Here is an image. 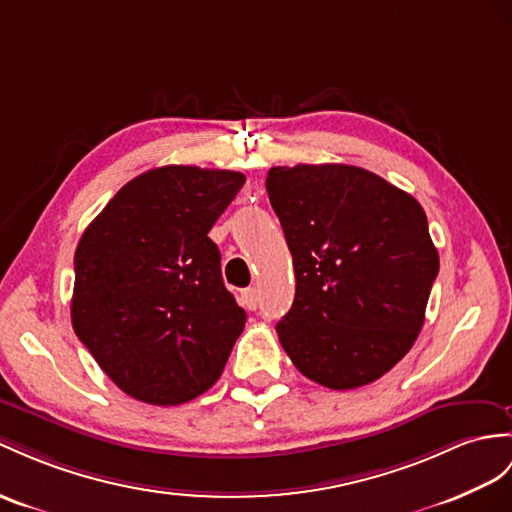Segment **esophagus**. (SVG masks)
<instances>
[{
	"label": "esophagus",
	"mask_w": 512,
	"mask_h": 512,
	"mask_svg": "<svg viewBox=\"0 0 512 512\" xmlns=\"http://www.w3.org/2000/svg\"><path fill=\"white\" fill-rule=\"evenodd\" d=\"M258 289H254V286H249V289H245L241 293V304L247 308V310H256L258 308Z\"/></svg>",
	"instance_id": "34e87169"
}]
</instances>
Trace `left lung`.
Returning a JSON list of instances; mask_svg holds the SVG:
<instances>
[{
	"label": "left lung",
	"mask_w": 512,
	"mask_h": 512,
	"mask_svg": "<svg viewBox=\"0 0 512 512\" xmlns=\"http://www.w3.org/2000/svg\"><path fill=\"white\" fill-rule=\"evenodd\" d=\"M267 193L295 267L284 352L334 391L382 378L417 341L439 273L423 208L352 165L271 167Z\"/></svg>",
	"instance_id": "8db88e82"
}]
</instances>
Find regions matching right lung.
I'll list each match as a JSON object with an SVG mask.
<instances>
[{"instance_id": "1", "label": "right lung", "mask_w": 512, "mask_h": 512, "mask_svg": "<svg viewBox=\"0 0 512 512\" xmlns=\"http://www.w3.org/2000/svg\"><path fill=\"white\" fill-rule=\"evenodd\" d=\"M243 184L228 169H149L84 230L73 330L134 400L178 406L223 373L247 315L221 280L208 232Z\"/></svg>"}]
</instances>
